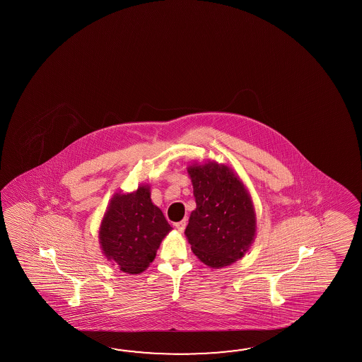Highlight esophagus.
Wrapping results in <instances>:
<instances>
[{
	"label": "esophagus",
	"mask_w": 362,
	"mask_h": 362,
	"mask_svg": "<svg viewBox=\"0 0 362 362\" xmlns=\"http://www.w3.org/2000/svg\"><path fill=\"white\" fill-rule=\"evenodd\" d=\"M186 218L182 220V221H180V223H176V228H177L178 231H184L185 228H186Z\"/></svg>",
	"instance_id": "34e87169"
}]
</instances>
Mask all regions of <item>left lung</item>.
<instances>
[{
    "label": "left lung",
    "mask_w": 362,
    "mask_h": 362,
    "mask_svg": "<svg viewBox=\"0 0 362 362\" xmlns=\"http://www.w3.org/2000/svg\"><path fill=\"white\" fill-rule=\"evenodd\" d=\"M197 208L185 234L194 254L211 268H223L246 254L256 231L254 206L243 182L226 165H190Z\"/></svg>",
    "instance_id": "1"
}]
</instances>
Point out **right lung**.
I'll return each instance as SVG.
<instances>
[{
  "instance_id": "obj_1",
  "label": "right lung",
  "mask_w": 362,
  "mask_h": 362,
  "mask_svg": "<svg viewBox=\"0 0 362 362\" xmlns=\"http://www.w3.org/2000/svg\"><path fill=\"white\" fill-rule=\"evenodd\" d=\"M172 230L150 198L148 186L132 194H115L100 223L102 251L108 262L129 274L146 269L162 239Z\"/></svg>"
}]
</instances>
